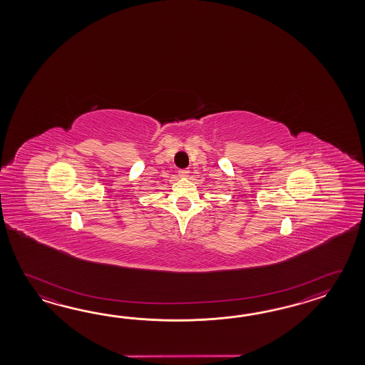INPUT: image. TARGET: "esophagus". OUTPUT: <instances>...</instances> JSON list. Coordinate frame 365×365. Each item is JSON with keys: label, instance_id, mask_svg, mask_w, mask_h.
Here are the masks:
<instances>
[{"label": "esophagus", "instance_id": "1", "mask_svg": "<svg viewBox=\"0 0 365 365\" xmlns=\"http://www.w3.org/2000/svg\"><path fill=\"white\" fill-rule=\"evenodd\" d=\"M179 176L181 179H186L189 176V170H180Z\"/></svg>", "mask_w": 365, "mask_h": 365}]
</instances>
